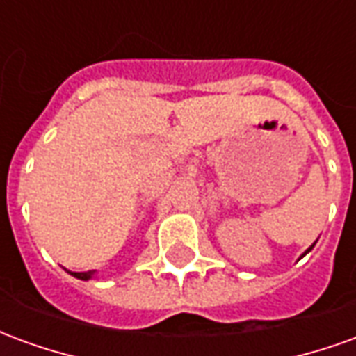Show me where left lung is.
<instances>
[{
    "mask_svg": "<svg viewBox=\"0 0 356 356\" xmlns=\"http://www.w3.org/2000/svg\"><path fill=\"white\" fill-rule=\"evenodd\" d=\"M314 244H316V242H314ZM314 244H313V246H309V248H307V250H305V254H303V255L309 254V252H311V250H313V248H314ZM303 255H301V257H303ZM301 257H299V259H301Z\"/></svg>",
    "mask_w": 356,
    "mask_h": 356,
    "instance_id": "left-lung-1",
    "label": "left lung"
}]
</instances>
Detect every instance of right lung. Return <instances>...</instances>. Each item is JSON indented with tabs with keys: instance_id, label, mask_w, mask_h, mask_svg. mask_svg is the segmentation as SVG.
<instances>
[{
	"instance_id": "1",
	"label": "right lung",
	"mask_w": 356,
	"mask_h": 356,
	"mask_svg": "<svg viewBox=\"0 0 356 356\" xmlns=\"http://www.w3.org/2000/svg\"><path fill=\"white\" fill-rule=\"evenodd\" d=\"M66 273H70L74 278H80V280H91V278L95 276V270H88V273H72V270H68V268H66Z\"/></svg>"
}]
</instances>
